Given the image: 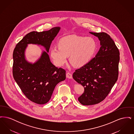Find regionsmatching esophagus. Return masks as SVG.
I'll return each instance as SVG.
<instances>
[{"label": "esophagus", "mask_w": 134, "mask_h": 134, "mask_svg": "<svg viewBox=\"0 0 134 134\" xmlns=\"http://www.w3.org/2000/svg\"><path fill=\"white\" fill-rule=\"evenodd\" d=\"M66 77L68 78H69V79H72V75L70 73L67 72V73H66Z\"/></svg>", "instance_id": "obj_1"}]
</instances>
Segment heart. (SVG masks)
<instances>
[{"instance_id":"heart-1","label":"heart","mask_w":134,"mask_h":134,"mask_svg":"<svg viewBox=\"0 0 134 134\" xmlns=\"http://www.w3.org/2000/svg\"><path fill=\"white\" fill-rule=\"evenodd\" d=\"M59 48L54 47L50 56L58 66H63L70 56L71 63L75 67H81L88 64L96 53L97 45L90 37L69 36L62 38L58 43Z\"/></svg>"}]
</instances>
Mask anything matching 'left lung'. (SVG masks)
<instances>
[{
  "label": "left lung",
  "instance_id": "left-lung-1",
  "mask_svg": "<svg viewBox=\"0 0 134 134\" xmlns=\"http://www.w3.org/2000/svg\"><path fill=\"white\" fill-rule=\"evenodd\" d=\"M89 32L98 38L101 47L95 57L73 74L84 88L78 98L84 105H94L105 99L118 80L120 61L119 49L108 34Z\"/></svg>",
  "mask_w": 134,
  "mask_h": 134
}]
</instances>
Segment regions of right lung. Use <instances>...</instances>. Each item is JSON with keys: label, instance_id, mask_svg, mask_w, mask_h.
<instances>
[{"label": "right lung", "instance_id": "right-lung-1", "mask_svg": "<svg viewBox=\"0 0 134 134\" xmlns=\"http://www.w3.org/2000/svg\"><path fill=\"white\" fill-rule=\"evenodd\" d=\"M60 29L57 26L47 31L31 32L16 45L13 51V78L26 97L38 104L48 102L56 85L66 79L65 70L55 67L48 54L52 41ZM28 44L42 45L47 51H42L34 64L26 60L25 52Z\"/></svg>", "mask_w": 134, "mask_h": 134}]
</instances>
